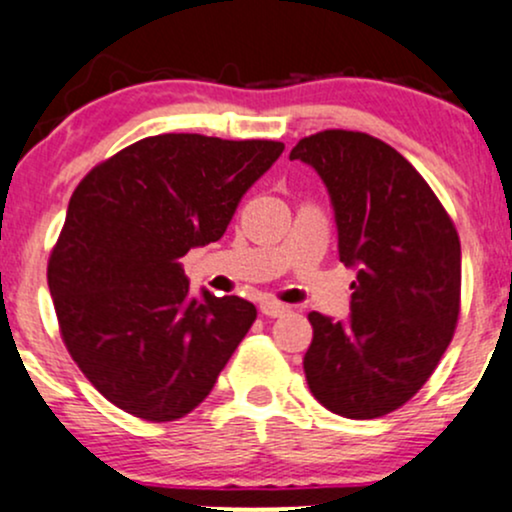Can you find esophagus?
Returning a JSON list of instances; mask_svg holds the SVG:
<instances>
[{
    "instance_id": "34e87169",
    "label": "esophagus",
    "mask_w": 512,
    "mask_h": 512,
    "mask_svg": "<svg viewBox=\"0 0 512 512\" xmlns=\"http://www.w3.org/2000/svg\"><path fill=\"white\" fill-rule=\"evenodd\" d=\"M260 313L267 315V317H281L286 313H291L289 305L279 303V301H272V298H264V301L260 303Z\"/></svg>"
}]
</instances>
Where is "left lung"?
Here are the masks:
<instances>
[{
  "label": "left lung",
  "mask_w": 512,
  "mask_h": 512,
  "mask_svg": "<svg viewBox=\"0 0 512 512\" xmlns=\"http://www.w3.org/2000/svg\"><path fill=\"white\" fill-rule=\"evenodd\" d=\"M332 197L339 260L358 267L349 322L310 313L303 370L317 402L378 419L433 375L460 317L457 228L419 170L366 132L325 129L291 149Z\"/></svg>",
  "instance_id": "1"
}]
</instances>
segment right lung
Wrapping results in <instances>:
<instances>
[{"label":"right lung","mask_w":512,"mask_h":512,"mask_svg":"<svg viewBox=\"0 0 512 512\" xmlns=\"http://www.w3.org/2000/svg\"><path fill=\"white\" fill-rule=\"evenodd\" d=\"M281 151L272 139L158 134L76 185L48 286L69 356L115 407L163 424L207 399L257 310L238 296L192 298L180 257L226 233Z\"/></svg>","instance_id":"add662e5"}]
</instances>
